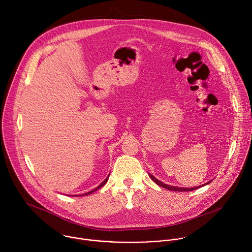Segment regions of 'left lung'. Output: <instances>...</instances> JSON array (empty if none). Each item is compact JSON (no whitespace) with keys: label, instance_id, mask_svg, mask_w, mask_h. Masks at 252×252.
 <instances>
[{"label":"left lung","instance_id":"left-lung-1","mask_svg":"<svg viewBox=\"0 0 252 252\" xmlns=\"http://www.w3.org/2000/svg\"><path fill=\"white\" fill-rule=\"evenodd\" d=\"M150 176H151V178L153 179V181L157 184V185H158L159 187H161V188H163V189H168V190H173V191H191V190H195V189H199V188H201V187H203V186H205V185H208L209 183H207V184H205V185H203V186H200V187H195V188H177V187H172V186H167V185H165V184H163V183H161V182H159L158 179H157L153 174H150Z\"/></svg>","mask_w":252,"mask_h":252}]
</instances>
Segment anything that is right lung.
Returning a JSON list of instances; mask_svg holds the SVG:
<instances>
[{
    "mask_svg": "<svg viewBox=\"0 0 252 252\" xmlns=\"http://www.w3.org/2000/svg\"><path fill=\"white\" fill-rule=\"evenodd\" d=\"M107 179H109V176H107V177H106V178H105V179H104V181H103V182H102V183H101V184H100V185H99V186H98V187H97V188H95V189H93V190H91V191H89V192H87V193H85V194H83V195H89V194H91V193H93V192H94V191H95V190H97V189H100V188H102V187H103V186H104V185H105V184H106V182H107ZM81 195H82V194H81Z\"/></svg>",
    "mask_w": 252,
    "mask_h": 252,
    "instance_id": "add662e5",
    "label": "right lung"
}]
</instances>
